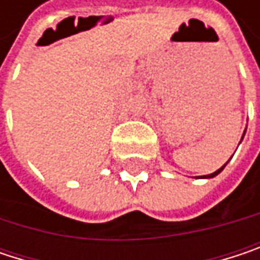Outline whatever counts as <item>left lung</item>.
Here are the masks:
<instances>
[{"label":"left lung","instance_id":"8db88e82","mask_svg":"<svg viewBox=\"0 0 260 260\" xmlns=\"http://www.w3.org/2000/svg\"><path fill=\"white\" fill-rule=\"evenodd\" d=\"M244 134H245V132H244ZM244 134H242V137H244ZM224 167H226V164H224V166H223L221 169H218L217 172L211 173V175H206V176H197V178H203V179H209V178H214V176H217V175H218V173H220V172H221V170H223Z\"/></svg>","mask_w":260,"mask_h":260}]
</instances>
